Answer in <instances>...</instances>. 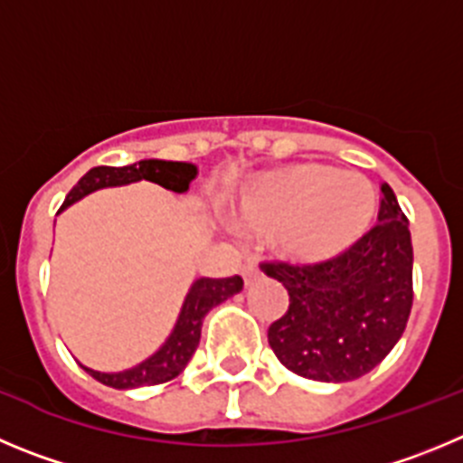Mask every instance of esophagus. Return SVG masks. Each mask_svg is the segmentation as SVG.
Listing matches in <instances>:
<instances>
[{"label":"esophagus","mask_w":463,"mask_h":463,"mask_svg":"<svg viewBox=\"0 0 463 463\" xmlns=\"http://www.w3.org/2000/svg\"><path fill=\"white\" fill-rule=\"evenodd\" d=\"M241 277H244V281L251 283L253 279L258 277V268H256V262L253 260H247L244 265H241Z\"/></svg>","instance_id":"obj_1"}]
</instances>
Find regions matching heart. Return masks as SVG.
I'll use <instances>...</instances> for the list:
<instances>
[{
    "label": "heart",
    "mask_w": 463,
    "mask_h": 463,
    "mask_svg": "<svg viewBox=\"0 0 463 463\" xmlns=\"http://www.w3.org/2000/svg\"><path fill=\"white\" fill-rule=\"evenodd\" d=\"M376 195L366 177L320 164H293L262 175L237 205V222L258 235H274L283 256L325 260L366 232Z\"/></svg>",
    "instance_id": "1"
}]
</instances>
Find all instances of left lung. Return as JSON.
Returning a JSON list of instances; mask_svg holds the SVG:
<instances>
[{
	"instance_id": "obj_1",
	"label": "left lung",
	"mask_w": 463,
	"mask_h": 463,
	"mask_svg": "<svg viewBox=\"0 0 463 463\" xmlns=\"http://www.w3.org/2000/svg\"><path fill=\"white\" fill-rule=\"evenodd\" d=\"M288 290V309L268 330L274 355L302 378L345 383L385 360L413 307V244L390 184L378 223L351 249L320 262H262Z\"/></svg>"
}]
</instances>
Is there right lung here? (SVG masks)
I'll list each match as a JSON object with an SVG mask.
<instances>
[{
  "mask_svg": "<svg viewBox=\"0 0 463 463\" xmlns=\"http://www.w3.org/2000/svg\"><path fill=\"white\" fill-rule=\"evenodd\" d=\"M195 173L198 170L191 164L159 159H145L133 165H122V168H118V165H97V168H91L90 173L82 175L80 182L69 191L61 210L69 207L71 203L80 201L82 195L91 194V191L103 189V186L131 184V182L138 180L154 182V184L175 191V194H184L189 189L191 180L195 177ZM241 286H244L241 277L198 279L191 286L189 295H186L184 307H182V314L177 318L173 335L168 336V341L149 360L119 373H101L94 372V369H87V366L85 372L91 378H97L99 383H103V385L118 387V390L159 385V383L173 381L175 376H180V372L189 364L191 355L198 348L203 318H205L207 311L240 293Z\"/></svg>",
  "mask_w": 463,
  "mask_h": 463,
  "instance_id": "obj_1",
  "label": "right lung"
}]
</instances>
